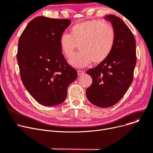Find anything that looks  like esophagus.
<instances>
[{"mask_svg":"<svg viewBox=\"0 0 153 153\" xmlns=\"http://www.w3.org/2000/svg\"><path fill=\"white\" fill-rule=\"evenodd\" d=\"M84 71H81V70H78L77 71V74H78V76H82V75H83L84 74Z\"/></svg>","mask_w":153,"mask_h":153,"instance_id":"34e87169","label":"esophagus"}]
</instances>
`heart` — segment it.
I'll return each mask as SVG.
<instances>
[{"instance_id":"b5f03b06","label":"heart","mask_w":153,"mask_h":153,"mask_svg":"<svg viewBox=\"0 0 153 153\" xmlns=\"http://www.w3.org/2000/svg\"><path fill=\"white\" fill-rule=\"evenodd\" d=\"M116 33L112 26L99 21H86L74 25L71 34L63 33L59 39L61 51L71 57L78 48L81 50L69 59V63L76 68H84L92 61H104L114 48Z\"/></svg>"}]
</instances>
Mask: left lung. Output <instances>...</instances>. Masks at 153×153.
Instances as JSON below:
<instances>
[{"instance_id": "obj_1", "label": "left lung", "mask_w": 153, "mask_h": 153, "mask_svg": "<svg viewBox=\"0 0 153 153\" xmlns=\"http://www.w3.org/2000/svg\"><path fill=\"white\" fill-rule=\"evenodd\" d=\"M104 19L114 29L115 44L104 61L86 72L92 79V84L86 90V96L92 104L109 108L120 101L133 80L136 64V41L120 18L108 15Z\"/></svg>"}]
</instances>
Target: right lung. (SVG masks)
<instances>
[{
    "instance_id": "add662e5",
    "label": "right lung",
    "mask_w": 153,
    "mask_h": 153,
    "mask_svg": "<svg viewBox=\"0 0 153 153\" xmlns=\"http://www.w3.org/2000/svg\"><path fill=\"white\" fill-rule=\"evenodd\" d=\"M69 19L39 16L20 37L17 55L21 80L35 100L45 106L63 102L77 73L62 54L59 39L71 24Z\"/></svg>"
}]
</instances>
